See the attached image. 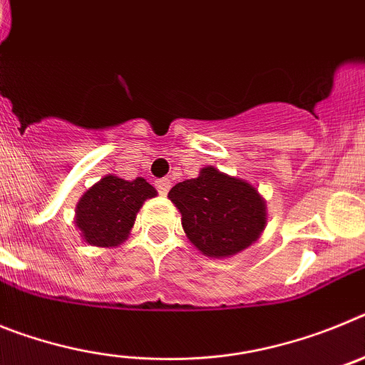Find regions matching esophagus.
<instances>
[{
    "instance_id": "34e87169",
    "label": "esophagus",
    "mask_w": 365,
    "mask_h": 365,
    "mask_svg": "<svg viewBox=\"0 0 365 365\" xmlns=\"http://www.w3.org/2000/svg\"><path fill=\"white\" fill-rule=\"evenodd\" d=\"M155 186H157V190H159L160 195H166V193L170 192V186H172V180L166 179V177H164V179L157 180V182H155Z\"/></svg>"
}]
</instances>
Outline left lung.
Segmentation results:
<instances>
[{
    "label": "left lung",
    "mask_w": 365,
    "mask_h": 365,
    "mask_svg": "<svg viewBox=\"0 0 365 365\" xmlns=\"http://www.w3.org/2000/svg\"><path fill=\"white\" fill-rule=\"evenodd\" d=\"M168 199L179 210L190 243L206 257L243 252L267 227V201L256 186L215 166L173 186Z\"/></svg>",
    "instance_id": "8db88e82"
}]
</instances>
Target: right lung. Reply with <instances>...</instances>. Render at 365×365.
Segmentation results:
<instances>
[{
  "mask_svg": "<svg viewBox=\"0 0 365 365\" xmlns=\"http://www.w3.org/2000/svg\"><path fill=\"white\" fill-rule=\"evenodd\" d=\"M155 195L157 190L143 177H102L76 202L74 222L82 240L91 247H118L128 240L144 201Z\"/></svg>",
  "mask_w": 365,
  "mask_h": 365,
  "instance_id": "right-lung-1",
  "label": "right lung"
}]
</instances>
